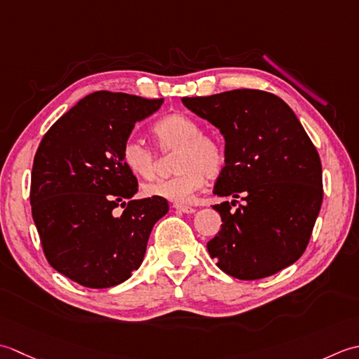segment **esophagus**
Segmentation results:
<instances>
[{
	"label": "esophagus",
	"mask_w": 359,
	"mask_h": 359,
	"mask_svg": "<svg viewBox=\"0 0 359 359\" xmlns=\"http://www.w3.org/2000/svg\"><path fill=\"white\" fill-rule=\"evenodd\" d=\"M175 209L180 210V212H184V214H194L195 209L190 208V206H182V204H175Z\"/></svg>",
	"instance_id": "1"
}]
</instances>
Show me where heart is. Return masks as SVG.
Listing matches in <instances>:
<instances>
[{
    "mask_svg": "<svg viewBox=\"0 0 359 359\" xmlns=\"http://www.w3.org/2000/svg\"><path fill=\"white\" fill-rule=\"evenodd\" d=\"M158 147L163 151L178 149L172 178L145 184V196L186 204L194 198L204 178H214L224 165V150L217 137L203 133L201 123L186 113H170L151 128ZM122 163L139 178L150 180L156 172V151L139 139H128L122 145Z\"/></svg>",
    "mask_w": 359,
    "mask_h": 359,
    "instance_id": "obj_1",
    "label": "heart"
}]
</instances>
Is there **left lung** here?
I'll return each mask as SVG.
<instances>
[{
  "label": "left lung",
  "mask_w": 359,
  "mask_h": 359,
  "mask_svg": "<svg viewBox=\"0 0 359 359\" xmlns=\"http://www.w3.org/2000/svg\"><path fill=\"white\" fill-rule=\"evenodd\" d=\"M224 137V167L214 194L245 201L236 212L215 204L222 229L208 243L217 266L257 280L292 265L309 245L323 204V165L311 139L276 94L232 90L182 97Z\"/></svg>",
  "instance_id": "obj_1"
}]
</instances>
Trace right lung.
I'll return each mask as SVG.
<instances>
[{
    "instance_id": "add662e5",
    "label": "right lung",
    "mask_w": 359,
    "mask_h": 359,
    "mask_svg": "<svg viewBox=\"0 0 359 359\" xmlns=\"http://www.w3.org/2000/svg\"><path fill=\"white\" fill-rule=\"evenodd\" d=\"M161 105L163 99L96 91L65 113L36 149L29 198L43 252L55 271L86 288L127 280L169 210L164 198L131 200L137 180L122 163L135 123Z\"/></svg>"
}]
</instances>
